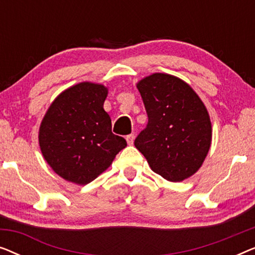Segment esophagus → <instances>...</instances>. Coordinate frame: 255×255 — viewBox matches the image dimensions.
<instances>
[{"label": "esophagus", "mask_w": 255, "mask_h": 255, "mask_svg": "<svg viewBox=\"0 0 255 255\" xmlns=\"http://www.w3.org/2000/svg\"><path fill=\"white\" fill-rule=\"evenodd\" d=\"M133 140H134V134L127 135V141L128 145H133Z\"/></svg>", "instance_id": "obj_1"}]
</instances>
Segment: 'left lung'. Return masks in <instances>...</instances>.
I'll return each instance as SVG.
<instances>
[{"instance_id": "1", "label": "left lung", "mask_w": 255, "mask_h": 255, "mask_svg": "<svg viewBox=\"0 0 255 255\" xmlns=\"http://www.w3.org/2000/svg\"><path fill=\"white\" fill-rule=\"evenodd\" d=\"M148 123L134 140L152 170L180 182L200 169L211 145L208 110L176 76L154 73L137 83Z\"/></svg>"}]
</instances>
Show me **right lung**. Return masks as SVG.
Returning <instances> with one entry per match:
<instances>
[{"label":"right lung","mask_w":255,"mask_h":255,"mask_svg":"<svg viewBox=\"0 0 255 255\" xmlns=\"http://www.w3.org/2000/svg\"><path fill=\"white\" fill-rule=\"evenodd\" d=\"M107 95L103 85L78 83L53 101L41 121L44 159L69 182H92L127 147V140L111 132L110 116L103 109Z\"/></svg>","instance_id":"right-lung-1"}]
</instances>
